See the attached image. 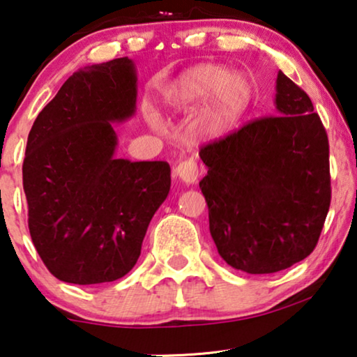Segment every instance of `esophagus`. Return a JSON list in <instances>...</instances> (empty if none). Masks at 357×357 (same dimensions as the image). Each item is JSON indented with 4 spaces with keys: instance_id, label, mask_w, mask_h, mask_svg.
Here are the masks:
<instances>
[{
    "instance_id": "34e87169",
    "label": "esophagus",
    "mask_w": 357,
    "mask_h": 357,
    "mask_svg": "<svg viewBox=\"0 0 357 357\" xmlns=\"http://www.w3.org/2000/svg\"><path fill=\"white\" fill-rule=\"evenodd\" d=\"M175 177L182 180L183 183H195L198 178V165L193 159L182 160L174 170Z\"/></svg>"
}]
</instances>
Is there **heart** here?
<instances>
[{"label": "heart", "instance_id": "heart-1", "mask_svg": "<svg viewBox=\"0 0 357 357\" xmlns=\"http://www.w3.org/2000/svg\"><path fill=\"white\" fill-rule=\"evenodd\" d=\"M255 99V82L247 73H227L224 66L203 63L188 68L164 89V105L172 114H188L203 104L198 125L204 133H222L242 119ZM151 125L158 126L154 114Z\"/></svg>", "mask_w": 357, "mask_h": 357}]
</instances>
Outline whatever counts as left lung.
<instances>
[{
  "instance_id": "8db88e82",
  "label": "left lung",
  "mask_w": 357,
  "mask_h": 357,
  "mask_svg": "<svg viewBox=\"0 0 357 357\" xmlns=\"http://www.w3.org/2000/svg\"><path fill=\"white\" fill-rule=\"evenodd\" d=\"M276 114L203 146L199 188L222 260L250 275L309 257L328 214V136L310 97L278 73Z\"/></svg>"
}]
</instances>
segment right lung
<instances>
[{
	"mask_svg": "<svg viewBox=\"0 0 357 357\" xmlns=\"http://www.w3.org/2000/svg\"><path fill=\"white\" fill-rule=\"evenodd\" d=\"M136 81L128 56L82 68L29 133L22 164L29 231L60 281L99 284L125 276L169 195L167 162L115 158L112 123L135 115Z\"/></svg>",
	"mask_w": 357,
	"mask_h": 357,
	"instance_id": "right-lung-1",
	"label": "right lung"
}]
</instances>
